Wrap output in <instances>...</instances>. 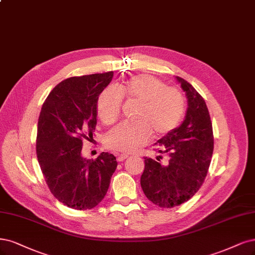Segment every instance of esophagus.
<instances>
[{
  "label": "esophagus",
  "instance_id": "1",
  "mask_svg": "<svg viewBox=\"0 0 255 255\" xmlns=\"http://www.w3.org/2000/svg\"><path fill=\"white\" fill-rule=\"evenodd\" d=\"M128 157V155H127V154H118L117 155V160L119 162H121V161H124L125 159H127Z\"/></svg>",
  "mask_w": 255,
  "mask_h": 255
}]
</instances>
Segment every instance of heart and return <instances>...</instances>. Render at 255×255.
Masks as SVG:
<instances>
[{"label":"heart","instance_id":"heart-1","mask_svg":"<svg viewBox=\"0 0 255 255\" xmlns=\"http://www.w3.org/2000/svg\"><path fill=\"white\" fill-rule=\"evenodd\" d=\"M122 98L138 104L134 121L121 124L105 135L104 144L118 153H131L144 145L151 134L160 138L176 128L181 121L186 101L182 93L166 86L159 79L150 75L129 78L118 91L107 89L97 102L98 117L105 125H112L119 115Z\"/></svg>","mask_w":255,"mask_h":255}]
</instances>
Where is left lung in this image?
Wrapping results in <instances>:
<instances>
[{
	"instance_id": "8db88e82",
	"label": "left lung",
	"mask_w": 255,
	"mask_h": 255,
	"mask_svg": "<svg viewBox=\"0 0 255 255\" xmlns=\"http://www.w3.org/2000/svg\"><path fill=\"white\" fill-rule=\"evenodd\" d=\"M188 98L182 124L157 141L156 157L144 158L141 188L148 200L173 208L189 200L203 184L214 148L213 128L204 98L189 82L176 77ZM163 155L167 160L162 163Z\"/></svg>"
}]
</instances>
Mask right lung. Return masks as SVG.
<instances>
[{"label":"right lung","instance_id":"obj_1","mask_svg":"<svg viewBox=\"0 0 255 255\" xmlns=\"http://www.w3.org/2000/svg\"><path fill=\"white\" fill-rule=\"evenodd\" d=\"M114 73L71 77L60 82L42 105L37 157L50 192L76 210L95 208L107 194L116 157L102 152L95 160L81 155L97 125L99 95Z\"/></svg>","mask_w":255,"mask_h":255}]
</instances>
